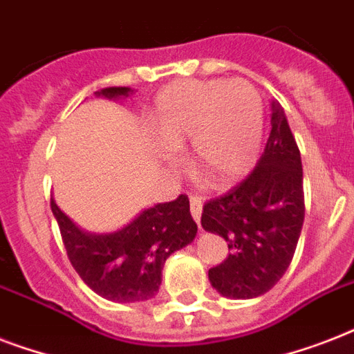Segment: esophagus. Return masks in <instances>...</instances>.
Returning a JSON list of instances; mask_svg holds the SVG:
<instances>
[{
    "instance_id": "34e87169",
    "label": "esophagus",
    "mask_w": 354,
    "mask_h": 354,
    "mask_svg": "<svg viewBox=\"0 0 354 354\" xmlns=\"http://www.w3.org/2000/svg\"><path fill=\"white\" fill-rule=\"evenodd\" d=\"M202 198L200 196H191V200H189V205H191V215H193V218L200 224V216H202Z\"/></svg>"
}]
</instances>
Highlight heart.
Instances as JSON below:
<instances>
[{
    "mask_svg": "<svg viewBox=\"0 0 354 354\" xmlns=\"http://www.w3.org/2000/svg\"><path fill=\"white\" fill-rule=\"evenodd\" d=\"M150 124L169 163H176V149L191 141L196 169L209 182L226 185L257 160L263 99L246 80H178L156 97Z\"/></svg>",
    "mask_w": 354,
    "mask_h": 354,
    "instance_id": "heart-1",
    "label": "heart"
}]
</instances>
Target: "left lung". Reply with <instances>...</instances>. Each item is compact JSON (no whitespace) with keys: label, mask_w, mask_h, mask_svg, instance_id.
<instances>
[{"label":"left lung","mask_w":354,"mask_h":354,"mask_svg":"<svg viewBox=\"0 0 354 354\" xmlns=\"http://www.w3.org/2000/svg\"><path fill=\"white\" fill-rule=\"evenodd\" d=\"M303 221L301 154L283 108L272 101V132L255 169L204 205V230L230 248V255L209 270L211 285L233 299L266 294L290 266Z\"/></svg>","instance_id":"1"}]
</instances>
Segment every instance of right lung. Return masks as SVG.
<instances>
[{"label": "right lung", "instance_id": "right-lung-1", "mask_svg": "<svg viewBox=\"0 0 354 354\" xmlns=\"http://www.w3.org/2000/svg\"><path fill=\"white\" fill-rule=\"evenodd\" d=\"M130 88H106L95 95L128 97ZM69 263L80 279L104 299L115 303L145 301L156 296L167 257L193 242L196 222L189 198L158 204L139 213L128 226L108 235H91L75 226L51 198Z\"/></svg>", "mask_w": 354, "mask_h": 354}]
</instances>
